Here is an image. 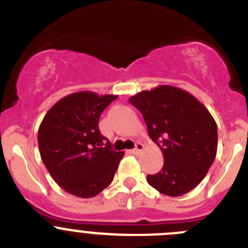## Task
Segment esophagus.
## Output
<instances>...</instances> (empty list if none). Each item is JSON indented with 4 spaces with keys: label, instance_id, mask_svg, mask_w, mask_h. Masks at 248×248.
Returning a JSON list of instances; mask_svg holds the SVG:
<instances>
[{
    "label": "esophagus",
    "instance_id": "1",
    "mask_svg": "<svg viewBox=\"0 0 248 248\" xmlns=\"http://www.w3.org/2000/svg\"><path fill=\"white\" fill-rule=\"evenodd\" d=\"M142 150H144V145H142L141 142H138V144L135 145V147L131 150V152H133V154H135V155H139Z\"/></svg>",
    "mask_w": 248,
    "mask_h": 248
}]
</instances>
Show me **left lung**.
<instances>
[{"label": "left lung", "mask_w": 248, "mask_h": 248, "mask_svg": "<svg viewBox=\"0 0 248 248\" xmlns=\"http://www.w3.org/2000/svg\"><path fill=\"white\" fill-rule=\"evenodd\" d=\"M141 112L150 138L163 154V167L147 183L169 197L190 192L208 173L217 156V126L208 109L190 93L158 86L130 97Z\"/></svg>", "instance_id": "left-lung-1"}]
</instances>
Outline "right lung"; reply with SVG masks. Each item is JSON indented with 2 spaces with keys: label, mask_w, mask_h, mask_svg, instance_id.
<instances>
[{
  "label": "right lung",
  "mask_w": 248,
  "mask_h": 248,
  "mask_svg": "<svg viewBox=\"0 0 248 248\" xmlns=\"http://www.w3.org/2000/svg\"><path fill=\"white\" fill-rule=\"evenodd\" d=\"M117 96L83 91L56 102L38 131L43 163L65 192L91 198L110 185L124 152L114 151L98 128Z\"/></svg>",
  "instance_id": "right-lung-1"
}]
</instances>
